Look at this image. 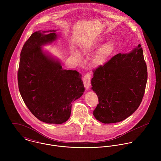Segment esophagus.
Returning <instances> with one entry per match:
<instances>
[{
	"label": "esophagus",
	"mask_w": 161,
	"mask_h": 161,
	"mask_svg": "<svg viewBox=\"0 0 161 161\" xmlns=\"http://www.w3.org/2000/svg\"><path fill=\"white\" fill-rule=\"evenodd\" d=\"M91 74L89 73L86 74L83 79V82H84V87L86 89V90H88L89 89V87L91 85Z\"/></svg>",
	"instance_id": "34e87169"
}]
</instances>
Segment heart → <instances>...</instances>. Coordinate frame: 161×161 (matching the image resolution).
<instances>
[{
    "instance_id": "b5f03b06",
    "label": "heart",
    "mask_w": 161,
    "mask_h": 161,
    "mask_svg": "<svg viewBox=\"0 0 161 161\" xmlns=\"http://www.w3.org/2000/svg\"><path fill=\"white\" fill-rule=\"evenodd\" d=\"M103 38L100 36L96 38L92 41L86 43L83 45V51L84 53L93 51L94 49H97L98 47L100 46L101 44L103 42ZM114 50V46L112 43H107L102 46L99 49L97 55L95 56L93 59L94 65L100 66L104 64V63L105 62L106 59L108 58V56H110L112 54ZM75 55L78 59H81L80 55L78 53H76Z\"/></svg>"
}]
</instances>
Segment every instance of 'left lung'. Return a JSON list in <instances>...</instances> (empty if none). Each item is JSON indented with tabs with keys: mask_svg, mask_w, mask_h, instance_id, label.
Wrapping results in <instances>:
<instances>
[{
	"mask_svg": "<svg viewBox=\"0 0 161 161\" xmlns=\"http://www.w3.org/2000/svg\"><path fill=\"white\" fill-rule=\"evenodd\" d=\"M92 89L98 98L95 118L103 123L121 121L140 105L147 80L141 45L130 53H119L94 69Z\"/></svg>",
	"mask_w": 161,
	"mask_h": 161,
	"instance_id": "left-lung-1",
	"label": "left lung"
}]
</instances>
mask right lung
I'll return each instance as SVG.
<instances>
[{
  "instance_id": "obj_1",
  "label": "right lung",
  "mask_w": 161,
  "mask_h": 161,
  "mask_svg": "<svg viewBox=\"0 0 161 161\" xmlns=\"http://www.w3.org/2000/svg\"><path fill=\"white\" fill-rule=\"evenodd\" d=\"M56 30L33 33L23 45L18 84L25 105L36 118L61 124L70 117L72 102L85 91L82 75L63 69L60 62L43 51L42 46L58 38Z\"/></svg>"
}]
</instances>
